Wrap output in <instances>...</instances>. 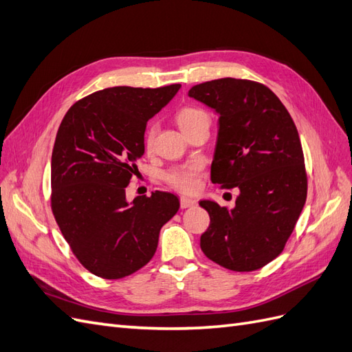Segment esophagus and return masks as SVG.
<instances>
[{"mask_svg":"<svg viewBox=\"0 0 352 352\" xmlns=\"http://www.w3.org/2000/svg\"><path fill=\"white\" fill-rule=\"evenodd\" d=\"M179 202H180V208H189V207H194L197 204L195 199L188 198V197H180Z\"/></svg>","mask_w":352,"mask_h":352,"instance_id":"esophagus-1","label":"esophagus"}]
</instances>
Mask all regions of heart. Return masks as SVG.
<instances>
[{
    "label": "heart",
    "mask_w": 352,
    "mask_h": 352,
    "mask_svg": "<svg viewBox=\"0 0 352 352\" xmlns=\"http://www.w3.org/2000/svg\"><path fill=\"white\" fill-rule=\"evenodd\" d=\"M202 119H208V114L204 110L197 109V107H184L180 109L179 113L176 114V122L180 129H182L185 133L189 129H192V127ZM154 136H155V127L151 126V129L148 131L145 138L146 148L151 146ZM201 170H202V166L199 163L177 166L170 170V172H167L166 180L170 186L180 190V192H192V190H195L198 186Z\"/></svg>",
    "instance_id": "b5f03b06"
}]
</instances>
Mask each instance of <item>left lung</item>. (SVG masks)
<instances>
[{
  "label": "left lung",
  "mask_w": 352,
  "mask_h": 352,
  "mask_svg": "<svg viewBox=\"0 0 352 352\" xmlns=\"http://www.w3.org/2000/svg\"><path fill=\"white\" fill-rule=\"evenodd\" d=\"M219 117L211 182L239 189L235 208L212 201L201 250L221 267L254 272L283 251L307 199V172L296 126L276 94L260 82L223 78L188 92Z\"/></svg>",
  "instance_id": "8db88e82"
}]
</instances>
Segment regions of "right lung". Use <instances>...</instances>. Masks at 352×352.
I'll return each instance as SVG.
<instances>
[{"label":"right lung","mask_w":352,"mask_h":352,"mask_svg":"<svg viewBox=\"0 0 352 352\" xmlns=\"http://www.w3.org/2000/svg\"><path fill=\"white\" fill-rule=\"evenodd\" d=\"M114 87L74 102L51 157V210L74 257L102 279L126 278L153 258L179 199L155 190L126 201L146 122L179 91Z\"/></svg>","instance_id":"right-lung-1"}]
</instances>
